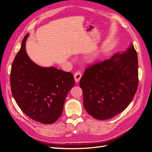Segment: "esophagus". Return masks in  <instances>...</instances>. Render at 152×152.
Here are the masks:
<instances>
[{"mask_svg":"<svg viewBox=\"0 0 152 152\" xmlns=\"http://www.w3.org/2000/svg\"><path fill=\"white\" fill-rule=\"evenodd\" d=\"M81 77H82V73L80 72L77 71L74 73V79L77 83L80 81Z\"/></svg>","mask_w":152,"mask_h":152,"instance_id":"esophagus-1","label":"esophagus"}]
</instances>
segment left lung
<instances>
[{
	"label": "left lung",
	"instance_id": "obj_1",
	"mask_svg": "<svg viewBox=\"0 0 152 152\" xmlns=\"http://www.w3.org/2000/svg\"><path fill=\"white\" fill-rule=\"evenodd\" d=\"M86 112L98 120L111 118L131 103L138 85L137 55L132 43L126 51L86 69L79 82Z\"/></svg>",
	"mask_w": 152,
	"mask_h": 152
}]
</instances>
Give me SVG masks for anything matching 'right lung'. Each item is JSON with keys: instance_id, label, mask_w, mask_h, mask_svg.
Returning <instances> with one entry per match:
<instances>
[{"instance_id": "add662e5", "label": "right lung", "mask_w": 152, "mask_h": 152, "mask_svg": "<svg viewBox=\"0 0 152 152\" xmlns=\"http://www.w3.org/2000/svg\"><path fill=\"white\" fill-rule=\"evenodd\" d=\"M27 34L14 59L10 74L11 92L20 109L34 121L45 124L61 115L68 92L75 85L72 73L37 65L26 51Z\"/></svg>"}]
</instances>
